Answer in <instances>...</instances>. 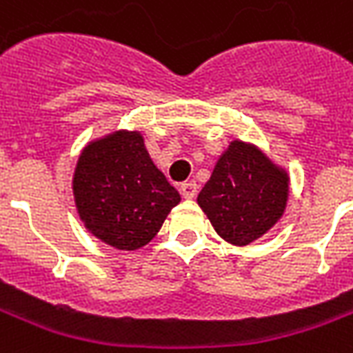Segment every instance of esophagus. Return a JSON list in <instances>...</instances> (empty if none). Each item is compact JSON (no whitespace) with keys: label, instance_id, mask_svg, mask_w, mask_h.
<instances>
[{"label":"esophagus","instance_id":"obj_1","mask_svg":"<svg viewBox=\"0 0 353 353\" xmlns=\"http://www.w3.org/2000/svg\"><path fill=\"white\" fill-rule=\"evenodd\" d=\"M196 192H199V185L194 183V181H185L181 185V194H183L185 199H194Z\"/></svg>","mask_w":353,"mask_h":353}]
</instances>
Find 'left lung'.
<instances>
[{"label":"left lung","instance_id":"obj_1","mask_svg":"<svg viewBox=\"0 0 353 353\" xmlns=\"http://www.w3.org/2000/svg\"><path fill=\"white\" fill-rule=\"evenodd\" d=\"M289 194V177L257 147L232 141L199 194L215 232L234 245H248L272 229Z\"/></svg>","mask_w":353,"mask_h":353}]
</instances>
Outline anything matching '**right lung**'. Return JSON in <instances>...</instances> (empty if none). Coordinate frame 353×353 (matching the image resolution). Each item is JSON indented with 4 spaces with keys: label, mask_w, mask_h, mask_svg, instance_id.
<instances>
[{
    "label": "right lung",
    "mask_w": 353,
    "mask_h": 353,
    "mask_svg": "<svg viewBox=\"0 0 353 353\" xmlns=\"http://www.w3.org/2000/svg\"><path fill=\"white\" fill-rule=\"evenodd\" d=\"M79 217L117 250H138L161 230L179 192L154 166L139 132H115L81 153L73 174Z\"/></svg>",
    "instance_id": "1"
}]
</instances>
